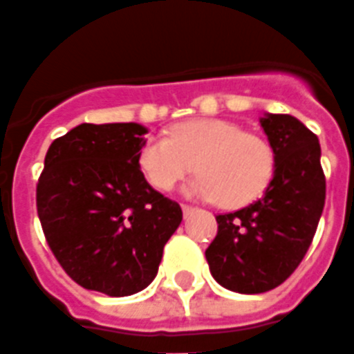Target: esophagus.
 <instances>
[{
	"label": "esophagus",
	"mask_w": 354,
	"mask_h": 354,
	"mask_svg": "<svg viewBox=\"0 0 354 354\" xmlns=\"http://www.w3.org/2000/svg\"><path fill=\"white\" fill-rule=\"evenodd\" d=\"M182 210H184V216H189L195 212V208L189 207V205H182Z\"/></svg>",
	"instance_id": "esophagus-1"
}]
</instances>
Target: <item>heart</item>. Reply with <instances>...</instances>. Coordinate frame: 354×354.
Masks as SVG:
<instances>
[{
    "label": "heart",
    "mask_w": 354,
    "mask_h": 354,
    "mask_svg": "<svg viewBox=\"0 0 354 354\" xmlns=\"http://www.w3.org/2000/svg\"><path fill=\"white\" fill-rule=\"evenodd\" d=\"M138 167L159 192L174 189L193 169L201 172L189 193L241 208L260 199L274 172L269 142L245 132L227 119H189L169 136L147 138L138 151Z\"/></svg>",
    "instance_id": "heart-1"
}]
</instances>
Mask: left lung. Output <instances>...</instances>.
I'll list each match as a JSON object with an SVG mask.
<instances>
[{"label":"left lung","mask_w":354,"mask_h":354,"mask_svg":"<svg viewBox=\"0 0 354 354\" xmlns=\"http://www.w3.org/2000/svg\"><path fill=\"white\" fill-rule=\"evenodd\" d=\"M260 123L273 147V180L261 199L216 216L218 235L205 252L212 277L239 294L273 290L296 271L326 199L317 134L284 113H266Z\"/></svg>","instance_id":"left-lung-1"}]
</instances>
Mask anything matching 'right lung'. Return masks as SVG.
Here are the masks:
<instances>
[{
    "mask_svg": "<svg viewBox=\"0 0 354 354\" xmlns=\"http://www.w3.org/2000/svg\"><path fill=\"white\" fill-rule=\"evenodd\" d=\"M138 123H83L50 144L37 216L58 263L80 286L123 297L153 281L182 208L138 167Z\"/></svg>",
    "mask_w": 354,
    "mask_h": 354,
    "instance_id": "obj_1",
    "label": "right lung"
}]
</instances>
